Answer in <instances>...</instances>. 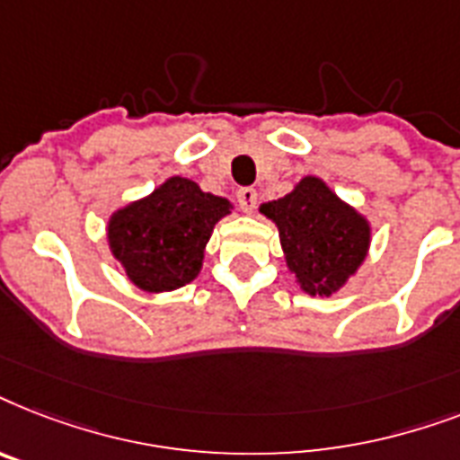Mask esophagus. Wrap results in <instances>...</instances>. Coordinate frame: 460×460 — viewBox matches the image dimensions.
<instances>
[{
	"label": "esophagus",
	"mask_w": 460,
	"mask_h": 460,
	"mask_svg": "<svg viewBox=\"0 0 460 460\" xmlns=\"http://www.w3.org/2000/svg\"><path fill=\"white\" fill-rule=\"evenodd\" d=\"M237 201H240V208L244 213H253L256 208V201H259V194L253 187H242L240 192H237Z\"/></svg>",
	"instance_id": "34e87169"
}]
</instances>
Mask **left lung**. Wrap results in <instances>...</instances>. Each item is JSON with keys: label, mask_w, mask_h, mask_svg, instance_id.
<instances>
[{"label": "left lung", "mask_w": 460, "mask_h": 460, "mask_svg": "<svg viewBox=\"0 0 460 460\" xmlns=\"http://www.w3.org/2000/svg\"><path fill=\"white\" fill-rule=\"evenodd\" d=\"M278 226L288 268L311 296H330L361 268L370 247V223L321 178L306 175L282 199L261 204Z\"/></svg>", "instance_id": "1"}]
</instances>
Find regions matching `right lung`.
<instances>
[{
    "instance_id": "right-lung-1",
    "label": "right lung",
    "mask_w": 460,
    "mask_h": 460,
    "mask_svg": "<svg viewBox=\"0 0 460 460\" xmlns=\"http://www.w3.org/2000/svg\"><path fill=\"white\" fill-rule=\"evenodd\" d=\"M230 208L223 197L172 175L149 197L113 213L106 227L109 247L135 288L171 292L199 275L213 226Z\"/></svg>"
}]
</instances>
